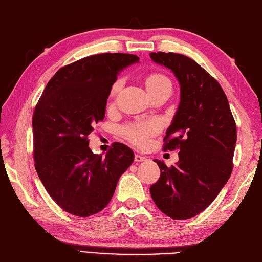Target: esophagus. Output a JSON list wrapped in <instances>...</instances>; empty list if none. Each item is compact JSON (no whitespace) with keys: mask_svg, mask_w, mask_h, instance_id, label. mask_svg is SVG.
<instances>
[{"mask_svg":"<svg viewBox=\"0 0 262 262\" xmlns=\"http://www.w3.org/2000/svg\"><path fill=\"white\" fill-rule=\"evenodd\" d=\"M145 160H147L146 157H143V156H140V155H136L135 156V161L136 162H143V161H145Z\"/></svg>","mask_w":262,"mask_h":262,"instance_id":"obj_1","label":"esophagus"}]
</instances>
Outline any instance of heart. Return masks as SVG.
I'll list each match as a JSON object with an SVG mask.
<instances>
[{"mask_svg": "<svg viewBox=\"0 0 262 262\" xmlns=\"http://www.w3.org/2000/svg\"><path fill=\"white\" fill-rule=\"evenodd\" d=\"M169 83L167 77L160 74H151L145 78V87L148 94L151 92L156 91L159 87L162 86L163 84ZM120 81H116L111 89V94L114 95L117 93L120 89ZM159 130V124L156 121L145 122V124H132L126 126L122 129V134L125 135L126 138H128L132 143H134L135 145L138 146H144L148 142V138L153 134Z\"/></svg>", "mask_w": 262, "mask_h": 262, "instance_id": "obj_1", "label": "heart"}]
</instances>
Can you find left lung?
I'll return each mask as SVG.
<instances>
[{"label":"left lung","mask_w":262,"mask_h":262,"mask_svg":"<svg viewBox=\"0 0 262 262\" xmlns=\"http://www.w3.org/2000/svg\"><path fill=\"white\" fill-rule=\"evenodd\" d=\"M153 62L170 69L181 86V102L168 127L163 150L178 148L175 166L155 159L161 170L150 187L156 206L184 220L210 206L233 170L236 124L222 86L186 55L158 52Z\"/></svg>","instance_id":"left-lung-1"}]
</instances>
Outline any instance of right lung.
<instances>
[{"instance_id":"add662e5","label":"right lung","mask_w":262,"mask_h":262,"mask_svg":"<svg viewBox=\"0 0 262 262\" xmlns=\"http://www.w3.org/2000/svg\"><path fill=\"white\" fill-rule=\"evenodd\" d=\"M140 58L103 53L63 67L46 85L33 117L35 169L50 196L64 211L89 217L103 210L134 152L114 143L105 157L94 155L87 140L103 120L112 85Z\"/></svg>"}]
</instances>
